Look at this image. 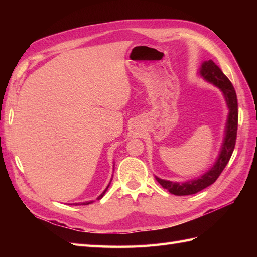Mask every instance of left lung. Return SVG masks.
Masks as SVG:
<instances>
[{
    "label": "left lung",
    "instance_id": "8db88e82",
    "mask_svg": "<svg viewBox=\"0 0 257 257\" xmlns=\"http://www.w3.org/2000/svg\"><path fill=\"white\" fill-rule=\"evenodd\" d=\"M199 75L202 78L205 79L207 83L217 87L225 98L228 108V116L225 123L224 138H223L220 154L219 157L216 158L214 165L206 172L202 174V176L196 177L192 180H188L185 182H172L169 181V180H163L155 177L162 188L167 189L169 192L174 195L195 194L214 183L216 179L220 177L222 171L224 170L227 162L230 161L234 147H235L238 119L237 98L235 89H234L231 81L228 80V78L223 74L220 67L216 66L212 59L202 62L201 67L199 69Z\"/></svg>",
    "mask_w": 257,
    "mask_h": 257
}]
</instances>
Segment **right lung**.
Returning a JSON list of instances; mask_svg holds the SVG:
<instances>
[{
  "mask_svg": "<svg viewBox=\"0 0 257 257\" xmlns=\"http://www.w3.org/2000/svg\"><path fill=\"white\" fill-rule=\"evenodd\" d=\"M111 180H112V178H111ZM111 180H110V182H111ZM110 182H109V184L107 185V188H106L105 190H103V192H102V193H101L99 196H98L97 200H100V199L102 198V196L105 195L106 191H107V190H108V188H109V185H110ZM92 202H94V201H86V202H80V203H73V204H74V205H88V204L92 203Z\"/></svg>",
  "mask_w": 257,
  "mask_h": 257,
  "instance_id": "add662e5",
  "label": "right lung"
}]
</instances>
